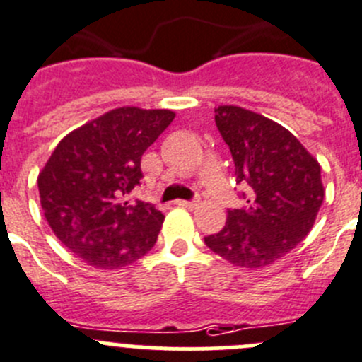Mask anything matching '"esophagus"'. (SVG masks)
I'll use <instances>...</instances> for the list:
<instances>
[{"label":"esophagus","mask_w":362,"mask_h":362,"mask_svg":"<svg viewBox=\"0 0 362 362\" xmlns=\"http://www.w3.org/2000/svg\"><path fill=\"white\" fill-rule=\"evenodd\" d=\"M198 203H199L198 199H192V202H187V199H178V202H175V205L184 206V209H196Z\"/></svg>","instance_id":"obj_1"}]
</instances>
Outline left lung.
I'll return each mask as SVG.
<instances>
[{"instance_id": "8db88e82", "label": "left lung", "mask_w": 362, "mask_h": 362, "mask_svg": "<svg viewBox=\"0 0 362 362\" xmlns=\"http://www.w3.org/2000/svg\"><path fill=\"white\" fill-rule=\"evenodd\" d=\"M237 184L251 187L247 205L228 210L210 251L245 269L274 263L306 238L324 202L320 164L283 125L238 106L216 107Z\"/></svg>"}]
</instances>
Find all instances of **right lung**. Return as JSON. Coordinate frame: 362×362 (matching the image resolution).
I'll return each instance as SVG.
<instances>
[{"label": "right lung", "mask_w": 362, "mask_h": 362, "mask_svg": "<svg viewBox=\"0 0 362 362\" xmlns=\"http://www.w3.org/2000/svg\"><path fill=\"white\" fill-rule=\"evenodd\" d=\"M173 118L170 110L107 111L66 134L38 173L49 226L88 265L122 269L157 242L164 216L129 194L143 178L141 156Z\"/></svg>", "instance_id": "right-lung-1"}]
</instances>
